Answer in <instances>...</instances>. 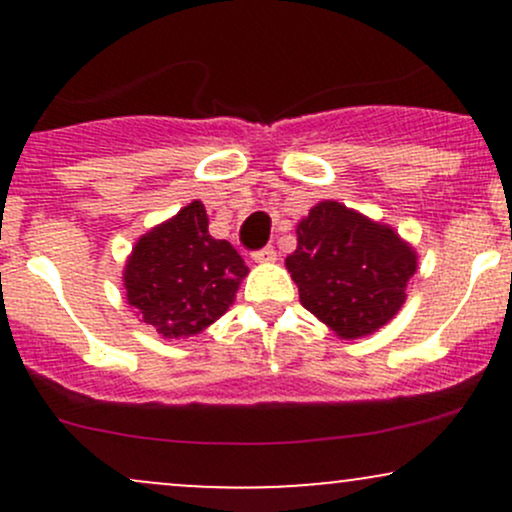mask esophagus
I'll use <instances>...</instances> for the list:
<instances>
[{"instance_id": "esophagus-1", "label": "esophagus", "mask_w": 512, "mask_h": 512, "mask_svg": "<svg viewBox=\"0 0 512 512\" xmlns=\"http://www.w3.org/2000/svg\"><path fill=\"white\" fill-rule=\"evenodd\" d=\"M252 260L255 262H262V264H267V262H274L276 260V250L274 248H262V250H255L252 252Z\"/></svg>"}]
</instances>
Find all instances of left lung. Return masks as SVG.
Here are the masks:
<instances>
[{
  "label": "left lung",
  "mask_w": 512,
  "mask_h": 512,
  "mask_svg": "<svg viewBox=\"0 0 512 512\" xmlns=\"http://www.w3.org/2000/svg\"><path fill=\"white\" fill-rule=\"evenodd\" d=\"M296 233L286 267L305 310L344 339L366 337L397 315L416 255L392 228L339 202H320Z\"/></svg>",
  "instance_id": "left-lung-1"
}]
</instances>
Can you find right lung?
<instances>
[{
    "instance_id": "add662e5",
    "label": "right lung",
    "mask_w": 512,
    "mask_h": 512,
    "mask_svg": "<svg viewBox=\"0 0 512 512\" xmlns=\"http://www.w3.org/2000/svg\"><path fill=\"white\" fill-rule=\"evenodd\" d=\"M245 274L236 248L209 236L204 204L192 202L134 245L127 301L163 337H190L226 313Z\"/></svg>"
}]
</instances>
